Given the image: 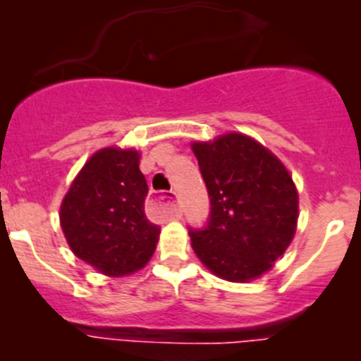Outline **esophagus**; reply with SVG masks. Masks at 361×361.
Here are the masks:
<instances>
[{"instance_id": "esophagus-1", "label": "esophagus", "mask_w": 361, "mask_h": 361, "mask_svg": "<svg viewBox=\"0 0 361 361\" xmlns=\"http://www.w3.org/2000/svg\"><path fill=\"white\" fill-rule=\"evenodd\" d=\"M176 197H178V195H176V192H174V190H169V192H166V195H164V199H166L167 204H169V207H171V209H173V211H176V213H178V211H180V206H178V202H176Z\"/></svg>"}]
</instances>
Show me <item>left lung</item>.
<instances>
[{
	"mask_svg": "<svg viewBox=\"0 0 361 361\" xmlns=\"http://www.w3.org/2000/svg\"><path fill=\"white\" fill-rule=\"evenodd\" d=\"M209 195V216L188 227L192 248L227 281H250L272 267L292 243L298 195L288 171L245 134L192 145Z\"/></svg>",
	"mask_w": 361,
	"mask_h": 361,
	"instance_id": "left-lung-1",
	"label": "left lung"
}]
</instances>
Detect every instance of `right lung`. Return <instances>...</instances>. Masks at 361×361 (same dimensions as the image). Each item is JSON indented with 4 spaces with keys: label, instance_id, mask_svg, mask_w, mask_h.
Returning <instances> with one entry per match:
<instances>
[{
    "label": "right lung",
    "instance_id": "1",
    "mask_svg": "<svg viewBox=\"0 0 361 361\" xmlns=\"http://www.w3.org/2000/svg\"><path fill=\"white\" fill-rule=\"evenodd\" d=\"M147 194L136 150L94 154L61 206V227L73 253L106 276L145 267L160 234L145 214Z\"/></svg>",
    "mask_w": 361,
    "mask_h": 361
}]
</instances>
